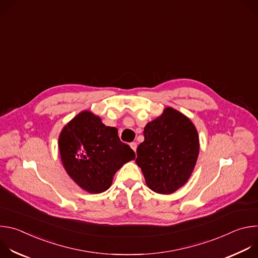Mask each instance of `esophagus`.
<instances>
[{
    "label": "esophagus",
    "mask_w": 258,
    "mask_h": 258,
    "mask_svg": "<svg viewBox=\"0 0 258 258\" xmlns=\"http://www.w3.org/2000/svg\"><path fill=\"white\" fill-rule=\"evenodd\" d=\"M130 146H131V148L136 152V150H137V146H138V145H137V143H136V142H132V143L130 144Z\"/></svg>",
    "instance_id": "34e87169"
}]
</instances>
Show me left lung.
I'll use <instances>...</instances> for the list:
<instances>
[{
	"mask_svg": "<svg viewBox=\"0 0 258 258\" xmlns=\"http://www.w3.org/2000/svg\"><path fill=\"white\" fill-rule=\"evenodd\" d=\"M144 142L137 149V164L147 186L158 194H171L190 178L199 154V137L193 122L166 107L146 124Z\"/></svg>",
	"mask_w": 258,
	"mask_h": 258,
	"instance_id": "8db88e82",
	"label": "left lung"
}]
</instances>
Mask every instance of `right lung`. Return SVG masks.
<instances>
[{
  "label": "right lung",
  "mask_w": 258,
  "mask_h": 258,
  "mask_svg": "<svg viewBox=\"0 0 258 258\" xmlns=\"http://www.w3.org/2000/svg\"><path fill=\"white\" fill-rule=\"evenodd\" d=\"M58 146L68 175L91 194L108 190L116 171L136 158L117 128L106 126L91 111L79 113L63 127Z\"/></svg>",
  "instance_id": "1"
}]
</instances>
